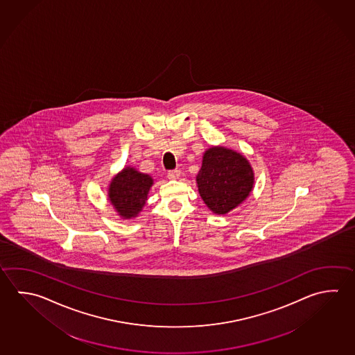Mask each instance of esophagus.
I'll list each match as a JSON object with an SVG mask.
<instances>
[{"mask_svg":"<svg viewBox=\"0 0 355 355\" xmlns=\"http://www.w3.org/2000/svg\"><path fill=\"white\" fill-rule=\"evenodd\" d=\"M179 176H180V170H178V168L168 171V178L170 180H176V179H179Z\"/></svg>","mask_w":355,"mask_h":355,"instance_id":"1","label":"esophagus"}]
</instances>
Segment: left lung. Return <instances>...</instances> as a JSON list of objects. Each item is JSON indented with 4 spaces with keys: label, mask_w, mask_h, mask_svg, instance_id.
Returning <instances> with one entry per match:
<instances>
[{
    "label": "left lung",
    "mask_w": 355,
    "mask_h": 355,
    "mask_svg": "<svg viewBox=\"0 0 355 355\" xmlns=\"http://www.w3.org/2000/svg\"><path fill=\"white\" fill-rule=\"evenodd\" d=\"M204 202L215 214H226L248 198L254 173L243 155L225 148H211L202 157L196 176Z\"/></svg>",
    "instance_id": "8db88e82"
}]
</instances>
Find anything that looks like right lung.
I'll list each match as a JSON object with an SVG mask.
<instances>
[{
    "label": "right lung",
    "mask_w": 355,
    "mask_h": 355,
    "mask_svg": "<svg viewBox=\"0 0 355 355\" xmlns=\"http://www.w3.org/2000/svg\"><path fill=\"white\" fill-rule=\"evenodd\" d=\"M151 185L153 179L148 175L135 168H123L110 185V201L125 219L135 218L145 205Z\"/></svg>",
    "instance_id": "obj_1"
}]
</instances>
